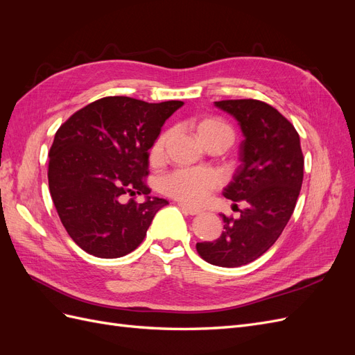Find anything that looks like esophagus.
Wrapping results in <instances>:
<instances>
[{
	"label": "esophagus",
	"instance_id": "34e87169",
	"mask_svg": "<svg viewBox=\"0 0 355 355\" xmlns=\"http://www.w3.org/2000/svg\"><path fill=\"white\" fill-rule=\"evenodd\" d=\"M179 207H180L182 210H184L185 213L191 214V216H196V214H201V213H202V210H201V209L188 206V204H185V202H179Z\"/></svg>",
	"mask_w": 355,
	"mask_h": 355
}]
</instances>
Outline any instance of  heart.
Wrapping results in <instances>:
<instances>
[{"label": "heart", "mask_w": 355, "mask_h": 355, "mask_svg": "<svg viewBox=\"0 0 355 355\" xmlns=\"http://www.w3.org/2000/svg\"><path fill=\"white\" fill-rule=\"evenodd\" d=\"M197 132L204 144L213 141V139H220V141H225L230 146L234 141L232 128L219 120V118L201 120L197 124ZM168 136L170 133L166 132L155 139L151 151H149V157H151L153 161L163 157ZM219 176L209 168H179L161 179V189H163L166 196L188 204L204 201L214 189L219 188Z\"/></svg>", "instance_id": "obj_1"}]
</instances>
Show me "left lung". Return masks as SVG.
Listing matches in <instances>:
<instances>
[{"label": "left lung", "instance_id": "8db88e82", "mask_svg": "<svg viewBox=\"0 0 355 355\" xmlns=\"http://www.w3.org/2000/svg\"><path fill=\"white\" fill-rule=\"evenodd\" d=\"M214 105L231 114L244 135L241 164L223 196L245 207L239 219L222 214L220 237L196 247L206 262L235 268L257 259L282 235L302 187L304 154L296 128L271 105L256 99Z\"/></svg>", "mask_w": 355, "mask_h": 355}]
</instances>
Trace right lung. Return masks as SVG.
I'll return each instance as SVG.
<instances>
[{
  "mask_svg": "<svg viewBox=\"0 0 355 355\" xmlns=\"http://www.w3.org/2000/svg\"><path fill=\"white\" fill-rule=\"evenodd\" d=\"M182 105L108 96L59 127L49 153V188L62 225L84 252L103 259L133 252L168 204L148 197V151ZM127 195H146L147 201L139 205Z\"/></svg>",
  "mask_w": 355,
  "mask_h": 355,
  "instance_id": "right-lung-1",
  "label": "right lung"
}]
</instances>
